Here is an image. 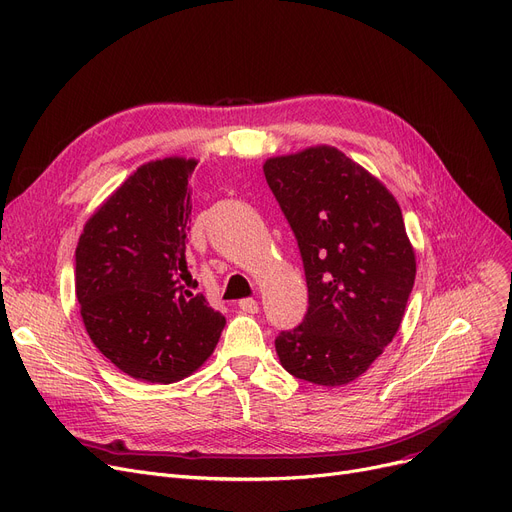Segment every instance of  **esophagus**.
Returning <instances> with one entry per match:
<instances>
[{
	"instance_id": "obj_1",
	"label": "esophagus",
	"mask_w": 512,
	"mask_h": 512,
	"mask_svg": "<svg viewBox=\"0 0 512 512\" xmlns=\"http://www.w3.org/2000/svg\"><path fill=\"white\" fill-rule=\"evenodd\" d=\"M238 307L244 311V314H257L259 303L255 299H240Z\"/></svg>"
}]
</instances>
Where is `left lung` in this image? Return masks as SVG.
<instances>
[{"mask_svg": "<svg viewBox=\"0 0 512 512\" xmlns=\"http://www.w3.org/2000/svg\"><path fill=\"white\" fill-rule=\"evenodd\" d=\"M263 173L295 232L309 295L303 322L276 337L280 364L314 385H347L393 341L412 293L402 209L332 146L268 159Z\"/></svg>", "mask_w": 512, "mask_h": 512, "instance_id": "1", "label": "left lung"}]
</instances>
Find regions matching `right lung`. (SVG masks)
Wrapping results in <instances>:
<instances>
[{
  "instance_id": "obj_1",
  "label": "right lung",
  "mask_w": 512,
  "mask_h": 512,
  "mask_svg": "<svg viewBox=\"0 0 512 512\" xmlns=\"http://www.w3.org/2000/svg\"><path fill=\"white\" fill-rule=\"evenodd\" d=\"M194 159L133 171L87 219L75 251V291L94 345L146 383H175L213 353L226 318L184 291L188 180Z\"/></svg>"
}]
</instances>
